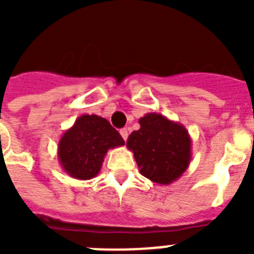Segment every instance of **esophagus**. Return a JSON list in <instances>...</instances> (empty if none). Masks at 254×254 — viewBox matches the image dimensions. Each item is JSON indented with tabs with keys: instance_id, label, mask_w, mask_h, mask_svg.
Here are the masks:
<instances>
[{
	"instance_id": "esophagus-1",
	"label": "esophagus",
	"mask_w": 254,
	"mask_h": 254,
	"mask_svg": "<svg viewBox=\"0 0 254 254\" xmlns=\"http://www.w3.org/2000/svg\"><path fill=\"white\" fill-rule=\"evenodd\" d=\"M120 133H121V136H122V137H123V140L127 141V137H128V129H127V128H122L120 131Z\"/></svg>"
}]
</instances>
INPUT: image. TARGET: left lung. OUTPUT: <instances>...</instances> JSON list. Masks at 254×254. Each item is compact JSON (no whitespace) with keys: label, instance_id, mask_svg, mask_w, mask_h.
Listing matches in <instances>:
<instances>
[{"label":"left lung","instance_id":"obj_1","mask_svg":"<svg viewBox=\"0 0 254 254\" xmlns=\"http://www.w3.org/2000/svg\"><path fill=\"white\" fill-rule=\"evenodd\" d=\"M138 123L140 129L129 134L127 147L133 152L140 173L158 185H170L190 167V133L183 125L159 113L145 114Z\"/></svg>","mask_w":254,"mask_h":254}]
</instances>
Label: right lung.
I'll return each instance as SVG.
<instances>
[{
  "mask_svg": "<svg viewBox=\"0 0 254 254\" xmlns=\"http://www.w3.org/2000/svg\"><path fill=\"white\" fill-rule=\"evenodd\" d=\"M125 141L111 123L96 114H82L58 142V161L69 177L87 181L99 174L108 150Z\"/></svg>",
  "mask_w": 254,
  "mask_h": 254,
  "instance_id": "obj_1",
  "label": "right lung"
}]
</instances>
